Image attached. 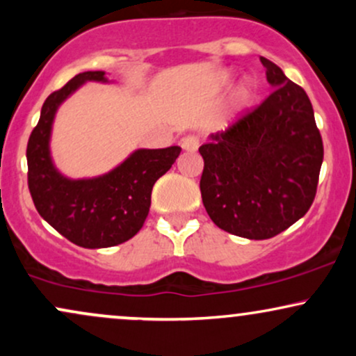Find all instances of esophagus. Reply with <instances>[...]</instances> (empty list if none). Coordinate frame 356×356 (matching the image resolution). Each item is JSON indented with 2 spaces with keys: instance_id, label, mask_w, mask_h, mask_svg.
I'll return each mask as SVG.
<instances>
[{
  "instance_id": "34e87169",
  "label": "esophagus",
  "mask_w": 356,
  "mask_h": 356,
  "mask_svg": "<svg viewBox=\"0 0 356 356\" xmlns=\"http://www.w3.org/2000/svg\"><path fill=\"white\" fill-rule=\"evenodd\" d=\"M181 145L187 152H195L199 149V137L197 136H186L181 140Z\"/></svg>"
}]
</instances>
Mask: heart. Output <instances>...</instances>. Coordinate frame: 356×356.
I'll return each instance as SVG.
<instances>
[{
    "instance_id": "obj_1",
    "label": "heart",
    "mask_w": 356,
    "mask_h": 356,
    "mask_svg": "<svg viewBox=\"0 0 356 356\" xmlns=\"http://www.w3.org/2000/svg\"><path fill=\"white\" fill-rule=\"evenodd\" d=\"M257 93V85L254 81H246L244 87L239 90V110L244 112V110L249 108L252 105V102L256 99Z\"/></svg>"
}]
</instances>
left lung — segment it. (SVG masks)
I'll return each instance as SVG.
<instances>
[{
	"mask_svg": "<svg viewBox=\"0 0 356 356\" xmlns=\"http://www.w3.org/2000/svg\"><path fill=\"white\" fill-rule=\"evenodd\" d=\"M261 63L275 90L199 147L207 214L222 231L248 239L275 238L303 218L316 195L323 162L306 92L273 61L261 56Z\"/></svg>",
	"mask_w": 356,
	"mask_h": 356,
	"instance_id": "8db88e82",
	"label": "left lung"
}]
</instances>
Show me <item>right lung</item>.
<instances>
[{"label": "right lung", "instance_id": "right-lung-1", "mask_svg": "<svg viewBox=\"0 0 356 356\" xmlns=\"http://www.w3.org/2000/svg\"><path fill=\"white\" fill-rule=\"evenodd\" d=\"M88 80L107 81L105 72L79 73L44 100L26 147L28 189L38 214L63 238L80 248L97 249L117 246L140 231L154 184L172 167L181 147L136 150L95 179L63 177L50 157L53 118L61 102Z\"/></svg>", "mask_w": 356, "mask_h": 356}]
</instances>
